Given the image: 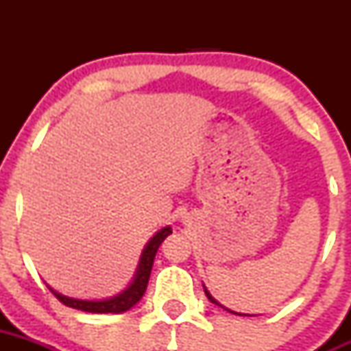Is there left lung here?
Returning <instances> with one entry per match:
<instances>
[{
  "instance_id": "left-lung-1",
  "label": "left lung",
  "mask_w": 351,
  "mask_h": 351,
  "mask_svg": "<svg viewBox=\"0 0 351 351\" xmlns=\"http://www.w3.org/2000/svg\"><path fill=\"white\" fill-rule=\"evenodd\" d=\"M204 292H205V295H207V299H208V300H210V302H212V304H215V306H221V307H222V309L229 311V313H232V314H238V316H251V314H241V313H234V311L228 309V307H224V306H222V304H219V302H217V300H215V299H214V297H212V295H210V292H208V290H207V289H205V285H204Z\"/></svg>"
}]
</instances>
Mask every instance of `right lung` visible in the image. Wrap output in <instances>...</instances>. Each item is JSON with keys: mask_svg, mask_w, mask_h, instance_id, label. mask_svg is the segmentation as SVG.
<instances>
[{"mask_svg": "<svg viewBox=\"0 0 351 351\" xmlns=\"http://www.w3.org/2000/svg\"><path fill=\"white\" fill-rule=\"evenodd\" d=\"M171 228L166 226V228L159 229L158 232L149 239V243L146 244V247L143 250L141 254L139 265H137L136 275H134V280L130 282V285L125 290H122L117 295L108 297V299H100V300H83V299H74V297L62 295V293L56 292L54 289L49 287L52 293L61 300L62 304L67 307H73V309L84 311V313H97V314H120L129 311L130 307L136 306L141 299H143L144 292H146L147 282H149L151 270H153L154 256L158 253L159 244L165 241L169 234H171Z\"/></svg>", "mask_w": 351, "mask_h": 351, "instance_id": "1", "label": "right lung"}]
</instances>
